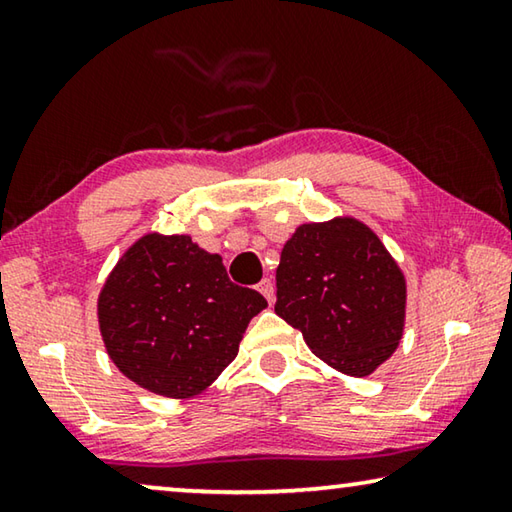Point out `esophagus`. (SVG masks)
Here are the masks:
<instances>
[{
	"label": "esophagus",
	"mask_w": 512,
	"mask_h": 512,
	"mask_svg": "<svg viewBox=\"0 0 512 512\" xmlns=\"http://www.w3.org/2000/svg\"><path fill=\"white\" fill-rule=\"evenodd\" d=\"M257 291H259V294H262L266 300H269V303H273V300H275V287H273V282H271L269 278H264L262 282H259Z\"/></svg>",
	"instance_id": "obj_1"
}]
</instances>
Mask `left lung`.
I'll use <instances>...</instances> for the list:
<instances>
[{
  "label": "left lung",
  "instance_id": "obj_1",
  "mask_svg": "<svg viewBox=\"0 0 512 512\" xmlns=\"http://www.w3.org/2000/svg\"><path fill=\"white\" fill-rule=\"evenodd\" d=\"M275 314L346 376H371L392 358L405 328L408 285L369 225L353 216L296 227L275 269Z\"/></svg>",
  "mask_w": 512,
  "mask_h": 512
}]
</instances>
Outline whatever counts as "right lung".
Here are the masks:
<instances>
[{
  "instance_id": "obj_1",
  "label": "right lung",
  "mask_w": 512,
  "mask_h": 512,
  "mask_svg": "<svg viewBox=\"0 0 512 512\" xmlns=\"http://www.w3.org/2000/svg\"><path fill=\"white\" fill-rule=\"evenodd\" d=\"M266 307L227 278L223 257L189 234L148 232L129 246L97 296V323L125 378L166 399L207 392Z\"/></svg>"
}]
</instances>
